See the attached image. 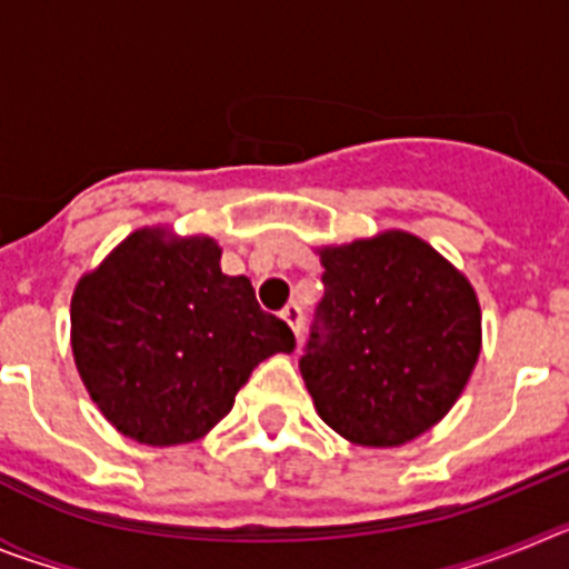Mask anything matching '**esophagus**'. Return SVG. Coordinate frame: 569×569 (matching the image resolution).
I'll return each instance as SVG.
<instances>
[{"label": "esophagus", "mask_w": 569, "mask_h": 569, "mask_svg": "<svg viewBox=\"0 0 569 569\" xmlns=\"http://www.w3.org/2000/svg\"><path fill=\"white\" fill-rule=\"evenodd\" d=\"M281 319L288 321L290 330H293L296 336H301V328H305V313H301V308L296 305V301H288V305H284V310H281Z\"/></svg>", "instance_id": "obj_1"}]
</instances>
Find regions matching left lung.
<instances>
[{
    "instance_id": "obj_1",
    "label": "left lung",
    "mask_w": 569,
    "mask_h": 569,
    "mask_svg": "<svg viewBox=\"0 0 569 569\" xmlns=\"http://www.w3.org/2000/svg\"><path fill=\"white\" fill-rule=\"evenodd\" d=\"M325 296L299 359L325 425L361 447H399L441 421L481 353L465 273L419 236L385 230L321 248Z\"/></svg>"
}]
</instances>
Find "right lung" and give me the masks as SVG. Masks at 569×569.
I'll return each mask as SVG.
<instances>
[{
    "label": "right lung",
    "instance_id": "obj_1",
    "mask_svg": "<svg viewBox=\"0 0 569 569\" xmlns=\"http://www.w3.org/2000/svg\"><path fill=\"white\" fill-rule=\"evenodd\" d=\"M219 259L210 236L142 228L73 290L79 376L104 419L139 445L202 439L259 361L296 347L248 276L222 273Z\"/></svg>",
    "mask_w": 569,
    "mask_h": 569
}]
</instances>
